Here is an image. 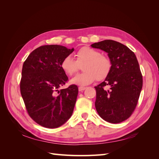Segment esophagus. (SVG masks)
<instances>
[{"label": "esophagus", "instance_id": "1", "mask_svg": "<svg viewBox=\"0 0 159 159\" xmlns=\"http://www.w3.org/2000/svg\"><path fill=\"white\" fill-rule=\"evenodd\" d=\"M85 89H86V87H79V92H83V91H84Z\"/></svg>", "mask_w": 159, "mask_h": 159}]
</instances>
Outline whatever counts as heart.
<instances>
[{"label":"heart","mask_w":159,"mask_h":159,"mask_svg":"<svg viewBox=\"0 0 159 159\" xmlns=\"http://www.w3.org/2000/svg\"><path fill=\"white\" fill-rule=\"evenodd\" d=\"M76 61L72 57L64 58L61 67L67 75L72 76L79 70L82 65L83 72L77 74L71 79L74 85L85 86L93 83L96 79L101 80L109 75L111 70V62L107 57L101 55L98 50L85 46L76 53Z\"/></svg>","instance_id":"b5f03b06"}]
</instances>
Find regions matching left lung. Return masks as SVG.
<instances>
[{"label": "left lung", "instance_id": "8db88e82", "mask_svg": "<svg viewBox=\"0 0 159 159\" xmlns=\"http://www.w3.org/2000/svg\"><path fill=\"white\" fill-rule=\"evenodd\" d=\"M91 46L106 52L111 62L109 74L95 87L96 111L108 122L120 123L133 113L142 89V74L136 55L114 40H104Z\"/></svg>", "mask_w": 159, "mask_h": 159}]
</instances>
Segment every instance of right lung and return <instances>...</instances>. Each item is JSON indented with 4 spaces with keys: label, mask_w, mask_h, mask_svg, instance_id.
Listing matches in <instances>:
<instances>
[{
    "label": "right lung",
    "mask_w": 159,
    "mask_h": 159,
    "mask_svg": "<svg viewBox=\"0 0 159 159\" xmlns=\"http://www.w3.org/2000/svg\"><path fill=\"white\" fill-rule=\"evenodd\" d=\"M74 50L60 45L42 46L24 62L20 92L29 116L42 126L58 128L72 116L78 87L59 89L68 80L61 63Z\"/></svg>",
    "instance_id": "obj_1"
}]
</instances>
